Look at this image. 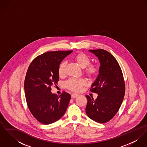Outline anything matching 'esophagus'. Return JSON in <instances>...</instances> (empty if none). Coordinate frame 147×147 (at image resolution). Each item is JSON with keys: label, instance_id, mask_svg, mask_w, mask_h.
<instances>
[{"label": "esophagus", "instance_id": "34e87169", "mask_svg": "<svg viewBox=\"0 0 147 147\" xmlns=\"http://www.w3.org/2000/svg\"><path fill=\"white\" fill-rule=\"evenodd\" d=\"M78 96V94L75 93H73L71 94V97H72V98H76Z\"/></svg>", "mask_w": 147, "mask_h": 147}]
</instances>
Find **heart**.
Returning a JSON list of instances; mask_svg holds the SVG:
<instances>
[{
    "mask_svg": "<svg viewBox=\"0 0 147 147\" xmlns=\"http://www.w3.org/2000/svg\"><path fill=\"white\" fill-rule=\"evenodd\" d=\"M74 60L82 67L85 68V73L90 78L96 76L98 72V67L93 64H90V59L84 53H79L74 57ZM67 63L63 61L58 67V72L59 77L63 78L65 75V68ZM86 84V82L83 79L71 78L65 83V87L74 92H78Z\"/></svg>",
    "mask_w": 147,
    "mask_h": 147,
    "instance_id": "1",
    "label": "heart"
}]
</instances>
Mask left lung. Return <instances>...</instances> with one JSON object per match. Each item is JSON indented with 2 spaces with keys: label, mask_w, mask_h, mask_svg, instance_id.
<instances>
[{
  "label": "left lung",
  "mask_w": 147,
  "mask_h": 147,
  "mask_svg": "<svg viewBox=\"0 0 147 147\" xmlns=\"http://www.w3.org/2000/svg\"><path fill=\"white\" fill-rule=\"evenodd\" d=\"M98 58L99 75L90 91L98 94L94 100L88 95L85 111L93 121L104 123L111 120L118 111L125 93V83L122 69L116 59L103 49L90 50Z\"/></svg>",
  "instance_id": "obj_1"
}]
</instances>
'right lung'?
Instances as JSON below:
<instances>
[{"mask_svg":"<svg viewBox=\"0 0 147 147\" xmlns=\"http://www.w3.org/2000/svg\"><path fill=\"white\" fill-rule=\"evenodd\" d=\"M72 50L49 51L38 55L30 64L24 82L26 103L33 117L44 125L59 120L66 111L71 95L58 96L51 92V86L59 80L58 67Z\"/></svg>","mask_w":147,"mask_h":147,"instance_id":"obj_1","label":"right lung"}]
</instances>
